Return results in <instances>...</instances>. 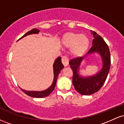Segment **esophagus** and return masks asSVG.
I'll use <instances>...</instances> for the list:
<instances>
[{
	"instance_id": "esophagus-1",
	"label": "esophagus",
	"mask_w": 124,
	"mask_h": 124,
	"mask_svg": "<svg viewBox=\"0 0 124 124\" xmlns=\"http://www.w3.org/2000/svg\"><path fill=\"white\" fill-rule=\"evenodd\" d=\"M69 59H68V58L66 56H63L62 58V62L65 66H67L69 65Z\"/></svg>"
}]
</instances>
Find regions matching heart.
I'll list each match as a JSON object with an SVG mask.
<instances>
[{
	"label": "heart",
	"instance_id": "heart-1",
	"mask_svg": "<svg viewBox=\"0 0 124 124\" xmlns=\"http://www.w3.org/2000/svg\"><path fill=\"white\" fill-rule=\"evenodd\" d=\"M63 44L70 48L71 54L75 56H81L86 53L89 46V39L85 35L69 32L65 35Z\"/></svg>",
	"mask_w": 124,
	"mask_h": 124
}]
</instances>
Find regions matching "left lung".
<instances>
[{
  "instance_id": "8db88e82",
  "label": "left lung",
  "mask_w": 124,
  "mask_h": 124,
  "mask_svg": "<svg viewBox=\"0 0 124 124\" xmlns=\"http://www.w3.org/2000/svg\"><path fill=\"white\" fill-rule=\"evenodd\" d=\"M93 35V46L87 54L83 57H78L71 59L69 62L71 69L73 71L72 83L75 89L83 95H91L98 92L106 82L111 65L110 52L107 44L100 35L95 31H92ZM98 52L101 54L103 59V66L100 72L94 76L82 78L79 76L77 71L82 59L87 54Z\"/></svg>"
}]
</instances>
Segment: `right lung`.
I'll list each match as a JSON object with an SVG mask.
<instances>
[{
	"label": "right lung",
	"mask_w": 124,
	"mask_h": 124,
	"mask_svg": "<svg viewBox=\"0 0 124 124\" xmlns=\"http://www.w3.org/2000/svg\"><path fill=\"white\" fill-rule=\"evenodd\" d=\"M39 32V30L36 28H33V29L31 30V31H28V32L25 33L23 36H22L20 38H22L24 37H25L26 35H30V34H38ZM54 82L52 83V85L48 88V89L45 90L44 91H41V92H35V91H26L24 90L23 89H21V90L24 92L25 94H26L28 96L32 97H35V98H42L45 97L49 96L50 94L53 92L54 89H55V85L56 83V80H57V78L59 73H60L61 70H62L63 68V65L62 64V62H61V58L58 57L57 59H56L54 63Z\"/></svg>",
	"instance_id": "right-lung-1"
}]
</instances>
